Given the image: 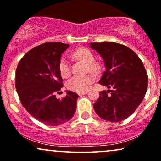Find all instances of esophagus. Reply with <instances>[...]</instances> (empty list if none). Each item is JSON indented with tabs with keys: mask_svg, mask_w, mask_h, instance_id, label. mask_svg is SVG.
Listing matches in <instances>:
<instances>
[{
	"mask_svg": "<svg viewBox=\"0 0 161 161\" xmlns=\"http://www.w3.org/2000/svg\"><path fill=\"white\" fill-rule=\"evenodd\" d=\"M87 92H80V93H78V95H80V96H81V95H85V94H87Z\"/></svg>",
	"mask_w": 161,
	"mask_h": 161,
	"instance_id": "obj_1",
	"label": "esophagus"
}]
</instances>
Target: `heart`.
Segmentation results:
<instances>
[{
	"label": "heart",
	"mask_w": 161,
	"mask_h": 161,
	"mask_svg": "<svg viewBox=\"0 0 161 161\" xmlns=\"http://www.w3.org/2000/svg\"><path fill=\"white\" fill-rule=\"evenodd\" d=\"M73 57L86 63L87 70H89L94 74H96L99 71V64L96 62H94L95 55L89 49L86 48V47H80L73 53ZM58 69H59L60 75L63 78H67L71 75L70 64L66 57H63L60 59ZM94 79L95 78L92 74H87V75L81 76V77L76 76L67 81L66 87L69 91L78 92V93L86 92L88 89L89 85L93 83Z\"/></svg>",
	"instance_id": "b5f03b06"
}]
</instances>
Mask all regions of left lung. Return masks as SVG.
Segmentation results:
<instances>
[{"instance_id":"1","label":"left lung","mask_w":161,"mask_h":161,"mask_svg":"<svg viewBox=\"0 0 161 161\" xmlns=\"http://www.w3.org/2000/svg\"><path fill=\"white\" fill-rule=\"evenodd\" d=\"M90 46L104 60L106 70L99 84L112 88L99 92L94 109L103 120L121 121L142 102L147 91V73L142 60L127 46L107 41L91 43Z\"/></svg>"}]
</instances>
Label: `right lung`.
Returning a JSON list of instances; mask_svg holds the SVG:
<instances>
[{
    "mask_svg": "<svg viewBox=\"0 0 161 161\" xmlns=\"http://www.w3.org/2000/svg\"><path fill=\"white\" fill-rule=\"evenodd\" d=\"M69 44L47 42L25 54L15 72V88L27 112L44 125L58 126L69 121L77 109L79 95L68 91L57 99L63 87L58 64Z\"/></svg>",
    "mask_w": 161,
    "mask_h": 161,
    "instance_id": "add662e5",
    "label": "right lung"
}]
</instances>
